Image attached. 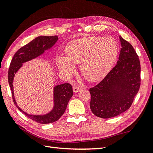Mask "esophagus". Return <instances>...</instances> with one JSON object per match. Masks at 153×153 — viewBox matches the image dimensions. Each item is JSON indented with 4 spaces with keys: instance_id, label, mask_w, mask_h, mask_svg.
Masks as SVG:
<instances>
[{
    "instance_id": "34e87169",
    "label": "esophagus",
    "mask_w": 153,
    "mask_h": 153,
    "mask_svg": "<svg viewBox=\"0 0 153 153\" xmlns=\"http://www.w3.org/2000/svg\"><path fill=\"white\" fill-rule=\"evenodd\" d=\"M80 91H81V87L79 85H75L73 87V92H75V93L76 92H79Z\"/></svg>"
}]
</instances>
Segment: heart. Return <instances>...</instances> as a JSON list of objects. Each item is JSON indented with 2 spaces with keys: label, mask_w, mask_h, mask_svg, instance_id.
<instances>
[{
  "label": "heart",
  "mask_w": 153,
  "mask_h": 153,
  "mask_svg": "<svg viewBox=\"0 0 153 153\" xmlns=\"http://www.w3.org/2000/svg\"><path fill=\"white\" fill-rule=\"evenodd\" d=\"M67 56L56 58L58 68L70 75L75 72V64H81V72L87 80L96 82L109 73L117 59L116 41L110 37L88 36L75 39L66 47Z\"/></svg>",
  "instance_id": "heart-1"
}]
</instances>
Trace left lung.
Here are the masks:
<instances>
[{"label":"left lung","mask_w":153,"mask_h":153,"mask_svg":"<svg viewBox=\"0 0 153 153\" xmlns=\"http://www.w3.org/2000/svg\"><path fill=\"white\" fill-rule=\"evenodd\" d=\"M116 65L100 84L89 89L90 108L97 117H114L130 107L140 85V64L132 45L119 36Z\"/></svg>","instance_id":"obj_1"}]
</instances>
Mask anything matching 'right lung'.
<instances>
[{
  "instance_id": "1",
  "label": "right lung",
  "mask_w": 153,
  "mask_h": 153,
  "mask_svg": "<svg viewBox=\"0 0 153 153\" xmlns=\"http://www.w3.org/2000/svg\"><path fill=\"white\" fill-rule=\"evenodd\" d=\"M59 39L57 36H38L18 50L14 55L8 71L10 84L13 102L18 109L27 117L38 123L49 124L57 121L66 109L68 103L73 94L72 86L69 84H62L53 87V107L49 112L43 115L29 114L22 110L16 101L13 91V80L15 74L23 66V64L42 55L46 51L50 50Z\"/></svg>"
}]
</instances>
